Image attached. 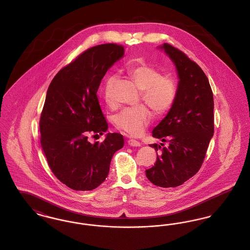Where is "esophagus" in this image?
<instances>
[{"mask_svg":"<svg viewBox=\"0 0 250 250\" xmlns=\"http://www.w3.org/2000/svg\"><path fill=\"white\" fill-rule=\"evenodd\" d=\"M127 143L132 147H140V146H142V143L138 142V141H136V140H129Z\"/></svg>","mask_w":250,"mask_h":250,"instance_id":"esophagus-1","label":"esophagus"}]
</instances>
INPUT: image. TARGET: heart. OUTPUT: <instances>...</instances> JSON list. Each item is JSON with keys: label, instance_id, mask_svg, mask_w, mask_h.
<instances>
[{"label": "heart", "instance_id": "heart-1", "mask_svg": "<svg viewBox=\"0 0 250 250\" xmlns=\"http://www.w3.org/2000/svg\"><path fill=\"white\" fill-rule=\"evenodd\" d=\"M126 73L137 87L143 91V101L151 107L155 115L167 112L174 104L178 87L176 82L162 74L154 67L141 63L131 65ZM113 78H107L104 87V99L107 105H112L111 85ZM116 126L131 136H140L151 122V112L148 107L141 105L125 108L115 116Z\"/></svg>", "mask_w": 250, "mask_h": 250}]
</instances>
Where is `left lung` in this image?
<instances>
[{"label": "left lung", "instance_id": "obj_1", "mask_svg": "<svg viewBox=\"0 0 250 250\" xmlns=\"http://www.w3.org/2000/svg\"><path fill=\"white\" fill-rule=\"evenodd\" d=\"M162 49L175 65L177 97L165 118L152 132L167 147L151 144L157 152L155 166L146 177L160 188H176L193 177L202 167L214 135V96L202 68L176 48L163 44Z\"/></svg>", "mask_w": 250, "mask_h": 250}]
</instances>
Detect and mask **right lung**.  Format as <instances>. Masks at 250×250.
Instances as JSON below:
<instances>
[{
  "label": "right lung",
  "instance_id": "right-lung-1",
  "mask_svg": "<svg viewBox=\"0 0 250 250\" xmlns=\"http://www.w3.org/2000/svg\"><path fill=\"white\" fill-rule=\"evenodd\" d=\"M124 55L125 49L116 44L89 48L62 68L48 86L40 143L54 175L74 190L100 186L114 153L124 146L119 133H107L103 143L88 142L89 133L107 130L96 94L105 74Z\"/></svg>",
  "mask_w": 250,
  "mask_h": 250
}]
</instances>
